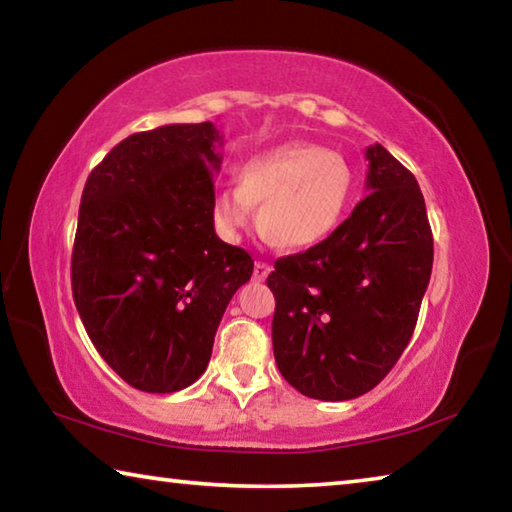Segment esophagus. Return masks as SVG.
<instances>
[{"instance_id": "34e87169", "label": "esophagus", "mask_w": 512, "mask_h": 512, "mask_svg": "<svg viewBox=\"0 0 512 512\" xmlns=\"http://www.w3.org/2000/svg\"><path fill=\"white\" fill-rule=\"evenodd\" d=\"M268 273H271V264H266V262H255L253 277H255L257 282H264L266 277H268Z\"/></svg>"}]
</instances>
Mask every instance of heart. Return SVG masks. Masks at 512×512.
<instances>
[{
	"instance_id": "1",
	"label": "heart",
	"mask_w": 512,
	"mask_h": 512,
	"mask_svg": "<svg viewBox=\"0 0 512 512\" xmlns=\"http://www.w3.org/2000/svg\"><path fill=\"white\" fill-rule=\"evenodd\" d=\"M354 171L341 153L318 144H284L255 155L239 185L216 194L214 221L239 239L262 221L264 235L282 248H309L339 228L354 196Z\"/></svg>"
}]
</instances>
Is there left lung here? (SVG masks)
Masks as SVG:
<instances>
[{
    "label": "left lung",
    "mask_w": 512,
    "mask_h": 512,
    "mask_svg": "<svg viewBox=\"0 0 512 512\" xmlns=\"http://www.w3.org/2000/svg\"><path fill=\"white\" fill-rule=\"evenodd\" d=\"M366 160L370 194L320 244L277 259L266 280L277 368L314 400H354L391 372L431 277L418 180L381 144L368 146Z\"/></svg>",
    "instance_id": "left-lung-1"
}]
</instances>
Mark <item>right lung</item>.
<instances>
[{
  "label": "right lung",
  "mask_w": 512,
  "mask_h": 512,
  "mask_svg": "<svg viewBox=\"0 0 512 512\" xmlns=\"http://www.w3.org/2000/svg\"><path fill=\"white\" fill-rule=\"evenodd\" d=\"M223 135L212 121L135 133L85 183L72 293L90 341L144 393L203 375L214 334L253 259L214 232Z\"/></svg>",
  "instance_id": "add662e5"
}]
</instances>
